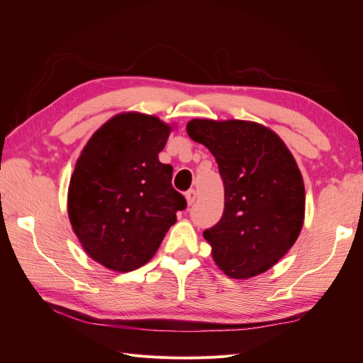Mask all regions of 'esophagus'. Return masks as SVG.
I'll use <instances>...</instances> for the list:
<instances>
[{
  "label": "esophagus",
  "instance_id": "obj_1",
  "mask_svg": "<svg viewBox=\"0 0 363 363\" xmlns=\"http://www.w3.org/2000/svg\"><path fill=\"white\" fill-rule=\"evenodd\" d=\"M184 196H186V201H188V204L191 206L195 201V199H196V192L194 189H189L188 192L184 194Z\"/></svg>",
  "mask_w": 363,
  "mask_h": 363
}]
</instances>
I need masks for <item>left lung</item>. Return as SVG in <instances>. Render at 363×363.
Listing matches in <instances>:
<instances>
[{"label": "left lung", "instance_id": "1", "mask_svg": "<svg viewBox=\"0 0 363 363\" xmlns=\"http://www.w3.org/2000/svg\"><path fill=\"white\" fill-rule=\"evenodd\" d=\"M192 140L216 159L224 182V212L204 230L219 269L232 279L255 277L286 255L304 219L301 172L283 140L256 123L192 119Z\"/></svg>", "mask_w": 363, "mask_h": 363}]
</instances>
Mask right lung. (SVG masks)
Segmentation results:
<instances>
[{"label": "right lung", "mask_w": 363, "mask_h": 363, "mask_svg": "<svg viewBox=\"0 0 363 363\" xmlns=\"http://www.w3.org/2000/svg\"><path fill=\"white\" fill-rule=\"evenodd\" d=\"M169 127L156 116L123 113L95 131L77 160L68 213L84 251L128 272L155 256L186 199L159 162Z\"/></svg>", "instance_id": "obj_1"}]
</instances>
